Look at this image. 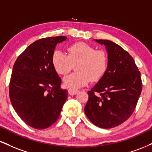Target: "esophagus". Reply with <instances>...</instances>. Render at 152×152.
I'll use <instances>...</instances> for the list:
<instances>
[{"mask_svg":"<svg viewBox=\"0 0 152 152\" xmlns=\"http://www.w3.org/2000/svg\"><path fill=\"white\" fill-rule=\"evenodd\" d=\"M68 92H69V94H70V95H76V94L78 93V91L76 89H74V88H69V89L68 90Z\"/></svg>","mask_w":152,"mask_h":152,"instance_id":"esophagus-1","label":"esophagus"}]
</instances>
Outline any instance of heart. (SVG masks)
Returning <instances> with one entry per match:
<instances>
[{
	"label": "heart",
	"instance_id": "heart-1",
	"mask_svg": "<svg viewBox=\"0 0 152 152\" xmlns=\"http://www.w3.org/2000/svg\"><path fill=\"white\" fill-rule=\"evenodd\" d=\"M69 56L61 50L53 52L51 63L58 74H68L72 69L73 64H77V72L64 78L66 87L78 88L86 86L91 80L97 81L105 74L108 65V58L105 51L95 50L87 43L79 42L68 48Z\"/></svg>",
	"mask_w": 152,
	"mask_h": 152
}]
</instances>
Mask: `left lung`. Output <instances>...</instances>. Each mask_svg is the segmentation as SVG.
<instances>
[{
	"label": "left lung",
	"instance_id": "obj_1",
	"mask_svg": "<svg viewBox=\"0 0 152 152\" xmlns=\"http://www.w3.org/2000/svg\"><path fill=\"white\" fill-rule=\"evenodd\" d=\"M94 41L105 46L108 65L105 74L88 91L84 111L94 125L109 129L126 121L134 112L142 90L141 74L121 46L109 40Z\"/></svg>",
	"mask_w": 152,
	"mask_h": 152
}]
</instances>
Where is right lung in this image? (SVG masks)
<instances>
[{
	"label": "right lung",
	"instance_id": "1",
	"mask_svg": "<svg viewBox=\"0 0 152 152\" xmlns=\"http://www.w3.org/2000/svg\"><path fill=\"white\" fill-rule=\"evenodd\" d=\"M66 36L38 40L26 48L13 65L9 85L12 106L28 126L44 129L58 120L68 96L61 87L59 78L51 63L58 43Z\"/></svg>",
	"mask_w": 152,
	"mask_h": 152
}]
</instances>
